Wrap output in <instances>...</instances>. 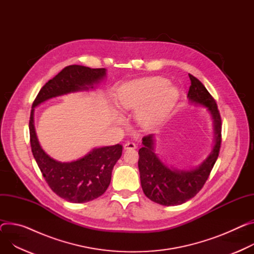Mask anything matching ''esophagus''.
<instances>
[{"label": "esophagus", "instance_id": "34e87169", "mask_svg": "<svg viewBox=\"0 0 254 254\" xmlns=\"http://www.w3.org/2000/svg\"><path fill=\"white\" fill-rule=\"evenodd\" d=\"M123 146H124V149H135L136 148V144L133 142H126Z\"/></svg>", "mask_w": 254, "mask_h": 254}]
</instances>
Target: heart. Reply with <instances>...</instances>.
<instances>
[{"label":"heart","instance_id":"1","mask_svg":"<svg viewBox=\"0 0 254 254\" xmlns=\"http://www.w3.org/2000/svg\"><path fill=\"white\" fill-rule=\"evenodd\" d=\"M178 96L177 88L168 85L166 78L147 77L123 84L117 101L123 110H138V123L142 127H151L165 118Z\"/></svg>","mask_w":254,"mask_h":254}]
</instances>
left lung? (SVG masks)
Returning <instances> with one entry per match:
<instances>
[{"label": "left lung", "instance_id": "1", "mask_svg": "<svg viewBox=\"0 0 254 254\" xmlns=\"http://www.w3.org/2000/svg\"><path fill=\"white\" fill-rule=\"evenodd\" d=\"M189 78L191 85L187 94L188 101L205 108L213 122L214 139L207 158L198 167L190 170L169 167L154 152L153 134L142 138L143 146L138 151L142 190L150 200L166 206L182 204L199 192L219 157L221 147L222 120L216 101L197 78L191 74Z\"/></svg>", "mask_w": 254, "mask_h": 254}]
</instances>
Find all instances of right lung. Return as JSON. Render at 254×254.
I'll return each mask as SVG.
<instances>
[{"mask_svg":"<svg viewBox=\"0 0 254 254\" xmlns=\"http://www.w3.org/2000/svg\"><path fill=\"white\" fill-rule=\"evenodd\" d=\"M105 68L91 69L80 65L65 67L49 80L32 104L29 120L32 154L51 189L69 202L83 203L103 195L108 189L112 170L122 155L121 144L95 147L83 158L62 163L51 158L42 148L34 127V109L53 97L95 88L105 79Z\"/></svg>","mask_w":254,"mask_h":254,"instance_id":"1","label":"right lung"}]
</instances>
